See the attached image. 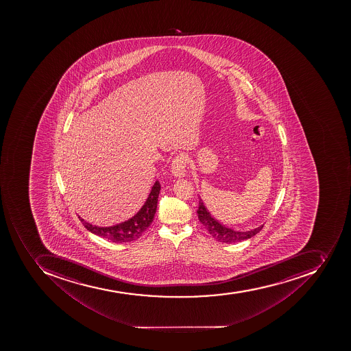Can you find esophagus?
<instances>
[{
	"label": "esophagus",
	"instance_id": "1",
	"mask_svg": "<svg viewBox=\"0 0 351 351\" xmlns=\"http://www.w3.org/2000/svg\"><path fill=\"white\" fill-rule=\"evenodd\" d=\"M186 160L183 155H178L177 157L174 158L171 163V173L173 177L176 178H183L185 177L186 170Z\"/></svg>",
	"mask_w": 351,
	"mask_h": 351
}]
</instances>
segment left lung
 Listing matches in <instances>:
<instances>
[{
	"instance_id": "left-lung-1",
	"label": "left lung",
	"mask_w": 351,
	"mask_h": 351,
	"mask_svg": "<svg viewBox=\"0 0 351 351\" xmlns=\"http://www.w3.org/2000/svg\"><path fill=\"white\" fill-rule=\"evenodd\" d=\"M197 215H199V221L203 223V226L208 230L210 235L215 238L216 241L225 243H234L238 241H246L249 238L254 237L257 235L258 232L263 229V225L257 227V228L247 230V232H238L234 229L228 228L225 225L218 223L215 218H213L210 212L207 210L204 203L199 197V210H197Z\"/></svg>"
}]
</instances>
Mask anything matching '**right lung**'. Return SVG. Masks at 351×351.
<instances>
[{"mask_svg": "<svg viewBox=\"0 0 351 351\" xmlns=\"http://www.w3.org/2000/svg\"><path fill=\"white\" fill-rule=\"evenodd\" d=\"M159 193H160V183L156 181L155 184L152 185L149 195L147 197L146 202L141 206V210L128 221L116 223L113 226H95V225H92V223L84 221L80 216L79 218L88 232H91L92 234L99 236V237L105 238L108 241L117 243L137 241L154 221L156 210H157Z\"/></svg>", "mask_w": 351, "mask_h": 351, "instance_id": "add662e5", "label": "right lung"}]
</instances>
